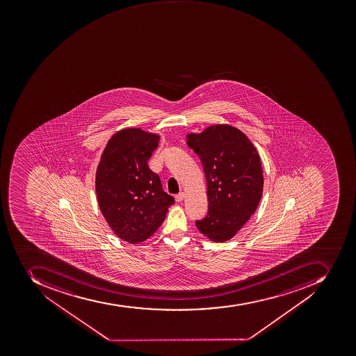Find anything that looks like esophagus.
Masks as SVG:
<instances>
[{"instance_id": "1", "label": "esophagus", "mask_w": 356, "mask_h": 356, "mask_svg": "<svg viewBox=\"0 0 356 356\" xmlns=\"http://www.w3.org/2000/svg\"><path fill=\"white\" fill-rule=\"evenodd\" d=\"M184 197H185V194L183 193H179V194H177V195H175V201L177 202H182L183 200H184Z\"/></svg>"}]
</instances>
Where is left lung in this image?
I'll use <instances>...</instances> for the list:
<instances>
[{
	"mask_svg": "<svg viewBox=\"0 0 356 356\" xmlns=\"http://www.w3.org/2000/svg\"><path fill=\"white\" fill-rule=\"evenodd\" d=\"M188 145L199 155L207 177L209 210L196 220V227L214 242L231 240L262 197L264 181L257 149L244 133L226 124L188 134Z\"/></svg>",
	"mask_w": 356,
	"mask_h": 356,
	"instance_id": "8db88e82",
	"label": "left lung"
}]
</instances>
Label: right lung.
Here are the masks:
<instances>
[{"mask_svg": "<svg viewBox=\"0 0 356 356\" xmlns=\"http://www.w3.org/2000/svg\"><path fill=\"white\" fill-rule=\"evenodd\" d=\"M160 141L141 129L115 133L97 166L95 188L99 210L121 240L136 244L154 234L173 196L164 192L160 177L147 165Z\"/></svg>", "mask_w": 356, "mask_h": 356, "instance_id": "obj_1", "label": "right lung"}]
</instances>
